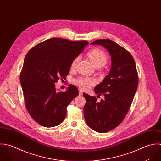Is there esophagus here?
<instances>
[{"mask_svg":"<svg viewBox=\"0 0 161 161\" xmlns=\"http://www.w3.org/2000/svg\"><path fill=\"white\" fill-rule=\"evenodd\" d=\"M82 93H83L81 89H79V95L80 96H82Z\"/></svg>","mask_w":161,"mask_h":161,"instance_id":"34e87169","label":"esophagus"}]
</instances>
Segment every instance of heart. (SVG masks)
Returning a JSON list of instances; mask_svg holds the SVG:
<instances>
[{"label": "heart", "instance_id": "1", "mask_svg": "<svg viewBox=\"0 0 161 161\" xmlns=\"http://www.w3.org/2000/svg\"><path fill=\"white\" fill-rule=\"evenodd\" d=\"M88 56L90 58L93 64L96 67H100L104 65L107 61V55L106 54L100 49H92L91 50L89 53ZM80 59V56H77L72 61L70 67L71 68H74ZM73 82L75 85L80 87L83 90H87L91 87L94 86L97 81L94 78L89 77H79L73 80Z\"/></svg>", "mask_w": 161, "mask_h": 161}]
</instances>
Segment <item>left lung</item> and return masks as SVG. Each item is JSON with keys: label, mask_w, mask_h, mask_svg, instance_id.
Instances as JSON below:
<instances>
[{"label": "left lung", "mask_w": 161, "mask_h": 161, "mask_svg": "<svg viewBox=\"0 0 161 161\" xmlns=\"http://www.w3.org/2000/svg\"><path fill=\"white\" fill-rule=\"evenodd\" d=\"M101 45L111 55L110 73L94 91L105 99L97 102L95 96L83 94L87 124L94 130L105 133L117 127L124 120L132 103L139 83L136 63L126 49L110 39H99L91 43Z\"/></svg>", "instance_id": "obj_1"}]
</instances>
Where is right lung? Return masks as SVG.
<instances>
[{
	"label": "right lung",
	"mask_w": 161,
	"mask_h": 161,
	"mask_svg": "<svg viewBox=\"0 0 161 161\" xmlns=\"http://www.w3.org/2000/svg\"><path fill=\"white\" fill-rule=\"evenodd\" d=\"M89 44L51 38L33 47L25 55L20 81L25 105L32 118L42 126L53 127L65 119L67 106L78 96V89L69 85L57 92L54 84L66 79L73 59Z\"/></svg>",
	"instance_id": "right-lung-1"
}]
</instances>
